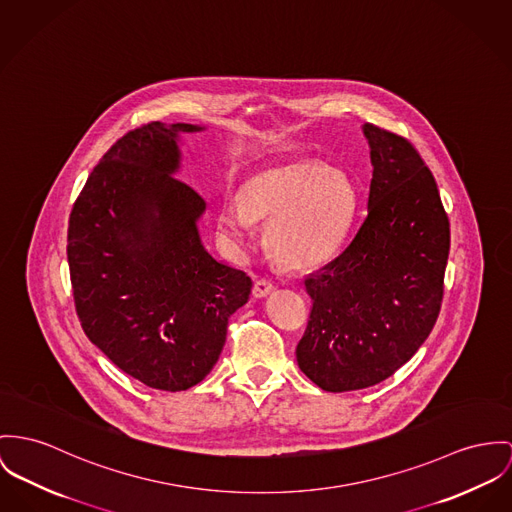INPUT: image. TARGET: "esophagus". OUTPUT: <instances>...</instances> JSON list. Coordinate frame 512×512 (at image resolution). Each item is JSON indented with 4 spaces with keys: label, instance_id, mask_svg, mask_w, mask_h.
<instances>
[{
    "label": "esophagus",
    "instance_id": "obj_1",
    "mask_svg": "<svg viewBox=\"0 0 512 512\" xmlns=\"http://www.w3.org/2000/svg\"><path fill=\"white\" fill-rule=\"evenodd\" d=\"M273 290H275V284L271 280H267V278H261L253 286V296L255 298H267Z\"/></svg>",
    "mask_w": 512,
    "mask_h": 512
}]
</instances>
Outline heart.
<instances>
[{
  "label": "heart",
  "mask_w": 512,
  "mask_h": 512,
  "mask_svg": "<svg viewBox=\"0 0 512 512\" xmlns=\"http://www.w3.org/2000/svg\"><path fill=\"white\" fill-rule=\"evenodd\" d=\"M358 193L337 169L298 159L251 175L241 197L218 208V230L236 251L253 247L257 222H269L267 245L290 269H314L329 261L353 226Z\"/></svg>",
  "instance_id": "1"
}]
</instances>
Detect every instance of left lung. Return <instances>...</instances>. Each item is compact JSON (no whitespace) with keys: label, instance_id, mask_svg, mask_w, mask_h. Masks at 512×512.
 I'll list each match as a JSON object with an SVG mask.
<instances>
[{"label":"left lung","instance_id":"obj_1","mask_svg":"<svg viewBox=\"0 0 512 512\" xmlns=\"http://www.w3.org/2000/svg\"><path fill=\"white\" fill-rule=\"evenodd\" d=\"M362 132L374 167L368 216L304 280L314 306L296 360L325 392L390 378L427 341L444 294L450 224L433 173L405 138L374 124Z\"/></svg>","mask_w":512,"mask_h":512}]
</instances>
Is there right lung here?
<instances>
[{"instance_id":"add662e5","label":"right lung","mask_w":512,"mask_h":512,"mask_svg":"<svg viewBox=\"0 0 512 512\" xmlns=\"http://www.w3.org/2000/svg\"><path fill=\"white\" fill-rule=\"evenodd\" d=\"M200 130L150 122L124 134L91 171L68 226L85 335L122 372L163 392L206 378L253 286L206 251L197 226L206 202L173 177L181 134Z\"/></svg>"}]
</instances>
